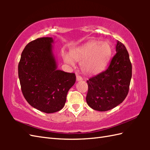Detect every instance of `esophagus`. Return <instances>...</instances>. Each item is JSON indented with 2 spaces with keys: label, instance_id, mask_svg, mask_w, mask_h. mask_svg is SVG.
<instances>
[{
  "label": "esophagus",
  "instance_id": "1",
  "mask_svg": "<svg viewBox=\"0 0 150 150\" xmlns=\"http://www.w3.org/2000/svg\"><path fill=\"white\" fill-rule=\"evenodd\" d=\"M76 78H77V81H80L82 80V77H81V76L79 75H77V76H76Z\"/></svg>",
  "mask_w": 150,
  "mask_h": 150
}]
</instances>
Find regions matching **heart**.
Segmentation results:
<instances>
[{
	"mask_svg": "<svg viewBox=\"0 0 150 150\" xmlns=\"http://www.w3.org/2000/svg\"><path fill=\"white\" fill-rule=\"evenodd\" d=\"M112 47L110 43L101 41H91L78 48L70 52V57L64 54V61L73 63V60L81 62V68L87 74H96L103 70L109 61Z\"/></svg>",
	"mask_w": 150,
	"mask_h": 150,
	"instance_id": "heart-1",
	"label": "heart"
}]
</instances>
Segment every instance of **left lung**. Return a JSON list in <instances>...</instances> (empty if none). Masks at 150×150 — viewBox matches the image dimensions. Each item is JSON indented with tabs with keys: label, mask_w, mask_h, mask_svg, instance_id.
Here are the masks:
<instances>
[{
	"label": "left lung",
	"mask_w": 150,
	"mask_h": 150,
	"mask_svg": "<svg viewBox=\"0 0 150 150\" xmlns=\"http://www.w3.org/2000/svg\"><path fill=\"white\" fill-rule=\"evenodd\" d=\"M116 53L105 71L87 81L86 102L92 109L106 111L122 103L128 93L132 66L125 46L117 40Z\"/></svg>",
	"instance_id": "8db88e82"
}]
</instances>
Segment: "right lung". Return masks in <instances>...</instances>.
Listing matches in <instances>:
<instances>
[{"mask_svg": "<svg viewBox=\"0 0 150 150\" xmlns=\"http://www.w3.org/2000/svg\"><path fill=\"white\" fill-rule=\"evenodd\" d=\"M52 42L51 37L31 41L22 51L18 66L25 99L46 113L57 112L64 106L67 93L76 81L75 73L57 69Z\"/></svg>", "mask_w": 150, "mask_h": 150, "instance_id": "1", "label": "right lung"}]
</instances>
